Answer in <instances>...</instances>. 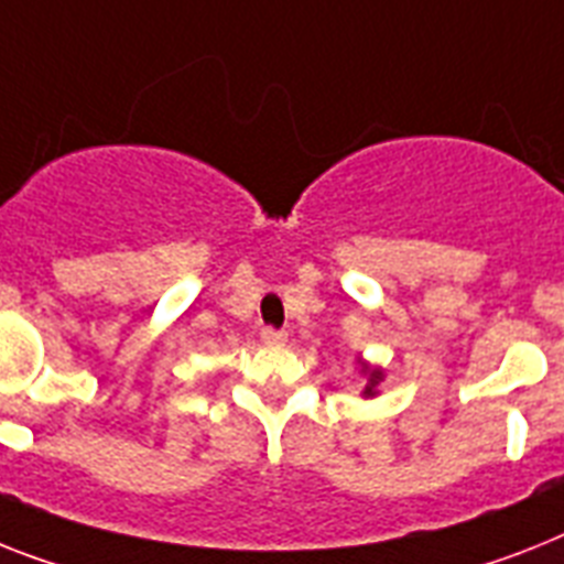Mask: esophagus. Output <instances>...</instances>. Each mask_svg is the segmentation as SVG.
<instances>
[{
  "mask_svg": "<svg viewBox=\"0 0 564 564\" xmlns=\"http://www.w3.org/2000/svg\"><path fill=\"white\" fill-rule=\"evenodd\" d=\"M259 337H262V343H268V346H282L288 339L285 332H276V328H262L259 332Z\"/></svg>",
  "mask_w": 564,
  "mask_h": 564,
  "instance_id": "34e87169",
  "label": "esophagus"
}]
</instances>
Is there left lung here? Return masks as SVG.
<instances>
[{
    "label": "left lung",
    "mask_w": 564,
    "mask_h": 564,
    "mask_svg": "<svg viewBox=\"0 0 564 564\" xmlns=\"http://www.w3.org/2000/svg\"><path fill=\"white\" fill-rule=\"evenodd\" d=\"M360 362V375L366 377V386H362V398H377L380 394V383H383L386 371L380 366H371L369 360H357Z\"/></svg>",
    "instance_id": "1"
}]
</instances>
